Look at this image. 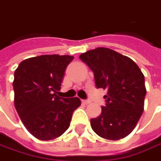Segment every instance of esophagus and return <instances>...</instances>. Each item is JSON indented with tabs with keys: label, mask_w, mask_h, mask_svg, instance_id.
<instances>
[{
	"label": "esophagus",
	"mask_w": 161,
	"mask_h": 161,
	"mask_svg": "<svg viewBox=\"0 0 161 161\" xmlns=\"http://www.w3.org/2000/svg\"><path fill=\"white\" fill-rule=\"evenodd\" d=\"M90 103H91V102L88 101V100H82V103L85 104V105H87V104H89Z\"/></svg>",
	"instance_id": "obj_1"
}]
</instances>
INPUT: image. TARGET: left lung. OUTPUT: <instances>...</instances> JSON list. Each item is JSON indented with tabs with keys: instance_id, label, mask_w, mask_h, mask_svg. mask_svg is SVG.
Instances as JSON below:
<instances>
[{
	"instance_id": "obj_1",
	"label": "left lung",
	"mask_w": 161,
	"mask_h": 161,
	"mask_svg": "<svg viewBox=\"0 0 161 161\" xmlns=\"http://www.w3.org/2000/svg\"><path fill=\"white\" fill-rule=\"evenodd\" d=\"M79 58L94 74L97 88L107 90L106 106L91 119L98 136L117 141L135 129L144 108V75L130 58L111 49L99 47L82 53Z\"/></svg>"
}]
</instances>
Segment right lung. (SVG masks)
<instances>
[{"label":"right lung","instance_id":"right-lung-1","mask_svg":"<svg viewBox=\"0 0 161 161\" xmlns=\"http://www.w3.org/2000/svg\"><path fill=\"white\" fill-rule=\"evenodd\" d=\"M69 55H41L20 62L14 73V105L22 123L42 141L56 139L69 127L79 98L57 95Z\"/></svg>","mask_w":161,"mask_h":161}]
</instances>
